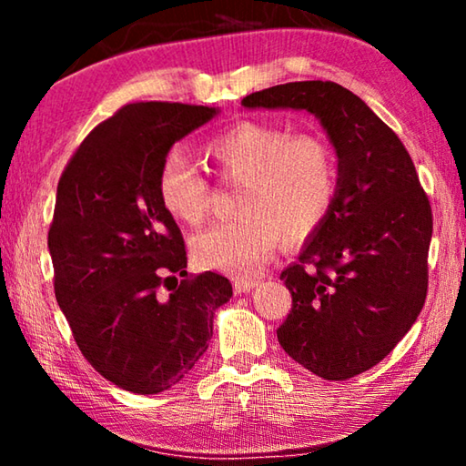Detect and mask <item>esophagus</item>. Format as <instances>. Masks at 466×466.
I'll return each mask as SVG.
<instances>
[{
    "instance_id": "34e87169",
    "label": "esophagus",
    "mask_w": 466,
    "mask_h": 466,
    "mask_svg": "<svg viewBox=\"0 0 466 466\" xmlns=\"http://www.w3.org/2000/svg\"><path fill=\"white\" fill-rule=\"evenodd\" d=\"M257 286L255 279H234L232 288H234V294L236 296H242V294H248V291Z\"/></svg>"
}]
</instances>
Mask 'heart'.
<instances>
[{
    "instance_id": "b5f03b06",
    "label": "heart",
    "mask_w": 466,
    "mask_h": 466,
    "mask_svg": "<svg viewBox=\"0 0 466 466\" xmlns=\"http://www.w3.org/2000/svg\"><path fill=\"white\" fill-rule=\"evenodd\" d=\"M205 154L228 180L242 183L234 222L209 226L191 240L203 269L250 278L275 244L309 238L325 222L337 193V162L314 133L294 136L279 125L244 121L211 139ZM209 185L188 157L172 149L157 170V197L183 224H199Z\"/></svg>"
}]
</instances>
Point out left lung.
<instances>
[{
  "label": "left lung",
  "instance_id": "1",
  "mask_svg": "<svg viewBox=\"0 0 466 466\" xmlns=\"http://www.w3.org/2000/svg\"><path fill=\"white\" fill-rule=\"evenodd\" d=\"M242 106L306 110L335 147L333 205L299 263L281 271L291 310L278 339L312 374L347 380L389 356L423 309L428 195L397 133L343 86L279 84L248 94Z\"/></svg>",
  "mask_w": 466,
  "mask_h": 466
}]
</instances>
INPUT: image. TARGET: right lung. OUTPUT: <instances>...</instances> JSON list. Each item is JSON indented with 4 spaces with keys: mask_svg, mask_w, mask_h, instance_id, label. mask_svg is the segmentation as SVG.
<instances>
[{
    "mask_svg": "<svg viewBox=\"0 0 466 466\" xmlns=\"http://www.w3.org/2000/svg\"><path fill=\"white\" fill-rule=\"evenodd\" d=\"M218 113L180 102L123 106L59 178L49 230L55 298L84 358L123 390L157 394L183 380L232 298L224 275L187 278L183 234L157 197L164 156Z\"/></svg>",
    "mask_w": 466,
    "mask_h": 466,
    "instance_id": "right-lung-1",
    "label": "right lung"
}]
</instances>
